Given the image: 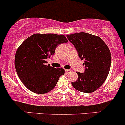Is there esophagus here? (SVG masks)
<instances>
[{"label": "esophagus", "instance_id": "obj_1", "mask_svg": "<svg viewBox=\"0 0 125 125\" xmlns=\"http://www.w3.org/2000/svg\"><path fill=\"white\" fill-rule=\"evenodd\" d=\"M71 71H72L71 70H67V69H66V70H65V72L66 73H70V72H71Z\"/></svg>", "mask_w": 125, "mask_h": 125}]
</instances>
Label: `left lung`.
<instances>
[{
  "label": "left lung",
  "mask_w": 125,
  "mask_h": 125,
  "mask_svg": "<svg viewBox=\"0 0 125 125\" xmlns=\"http://www.w3.org/2000/svg\"><path fill=\"white\" fill-rule=\"evenodd\" d=\"M68 39L75 46L78 55L84 60L85 71L77 72L78 79L72 82L77 90L90 93L94 92L107 79L111 64V55L100 37L85 32L67 35Z\"/></svg>",
  "instance_id": "8db88e82"
}]
</instances>
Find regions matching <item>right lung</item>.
<instances>
[{
  "label": "right lung",
  "instance_id": "right-lung-1",
  "mask_svg": "<svg viewBox=\"0 0 125 125\" xmlns=\"http://www.w3.org/2000/svg\"><path fill=\"white\" fill-rule=\"evenodd\" d=\"M67 42L64 35L53 33H36L23 42L15 53L14 64L18 77L28 89L44 94L54 88L65 71L47 65L46 59L54 54L58 44Z\"/></svg>",
  "mask_w": 125,
  "mask_h": 125
}]
</instances>
